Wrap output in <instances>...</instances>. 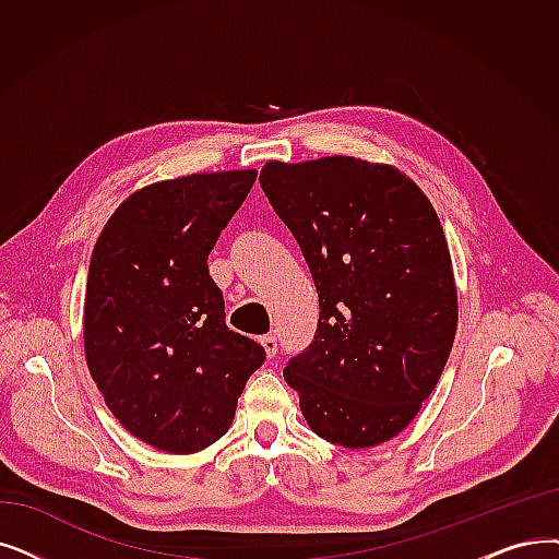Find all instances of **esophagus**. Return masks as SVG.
I'll return each instance as SVG.
<instances>
[{"label": "esophagus", "instance_id": "esophagus-1", "mask_svg": "<svg viewBox=\"0 0 559 559\" xmlns=\"http://www.w3.org/2000/svg\"><path fill=\"white\" fill-rule=\"evenodd\" d=\"M260 345L264 347V354H266V356H270V358L276 356V352H278V340H276L274 333L262 335V337H260Z\"/></svg>", "mask_w": 559, "mask_h": 559}]
</instances>
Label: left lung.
I'll list each match as a JSON object with an SVG mask.
<instances>
[{
    "label": "left lung",
    "mask_w": 559,
    "mask_h": 559,
    "mask_svg": "<svg viewBox=\"0 0 559 559\" xmlns=\"http://www.w3.org/2000/svg\"><path fill=\"white\" fill-rule=\"evenodd\" d=\"M260 187L320 297L314 340L283 377L324 441L385 443L416 418L454 343L456 287L439 216L395 166L345 155L270 162Z\"/></svg>",
    "instance_id": "left-lung-1"
}]
</instances>
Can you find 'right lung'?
Masks as SVG:
<instances>
[{
  "mask_svg": "<svg viewBox=\"0 0 559 559\" xmlns=\"http://www.w3.org/2000/svg\"><path fill=\"white\" fill-rule=\"evenodd\" d=\"M258 171L193 174L134 191L91 255L84 352L114 418L162 452L191 454L228 431L264 362L226 326L207 255Z\"/></svg>",
  "mask_w": 559,
  "mask_h": 559,
  "instance_id": "add662e5",
  "label": "right lung"
}]
</instances>
